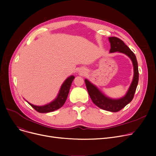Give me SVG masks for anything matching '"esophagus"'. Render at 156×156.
Wrapping results in <instances>:
<instances>
[{
  "instance_id": "obj_1",
  "label": "esophagus",
  "mask_w": 156,
  "mask_h": 156,
  "mask_svg": "<svg viewBox=\"0 0 156 156\" xmlns=\"http://www.w3.org/2000/svg\"><path fill=\"white\" fill-rule=\"evenodd\" d=\"M86 73V71L85 69H81V71H80V73L81 74V75H85Z\"/></svg>"
}]
</instances>
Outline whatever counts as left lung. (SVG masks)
<instances>
[{
	"label": "left lung",
	"mask_w": 156,
	"mask_h": 156,
	"mask_svg": "<svg viewBox=\"0 0 156 156\" xmlns=\"http://www.w3.org/2000/svg\"><path fill=\"white\" fill-rule=\"evenodd\" d=\"M109 42L111 44L110 52H118L126 54L132 60L133 66L134 75L132 82L130 85L126 95L118 99H112L107 96H105L101 90H99L96 86L93 85L91 82L85 79V82L88 94L90 97L92 102L99 108L113 112L119 111L122 108L132 101L136 91V87L138 82V62L136 56L134 53L130 50L129 48L122 41L117 37H109Z\"/></svg>",
	"instance_id": "1"
}]
</instances>
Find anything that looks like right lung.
<instances>
[{"instance_id": "add662e5", "label": "right lung", "mask_w": 156, "mask_h": 156, "mask_svg": "<svg viewBox=\"0 0 156 156\" xmlns=\"http://www.w3.org/2000/svg\"><path fill=\"white\" fill-rule=\"evenodd\" d=\"M74 79H75V76L71 75L66 80L64 81V82L61 85L59 92L58 95H57V97L52 102H50L49 104L42 106L35 105L29 102L28 104L37 112L40 113L50 112L54 111L57 109H59L64 104L66 101L67 99V97L69 92V89Z\"/></svg>"}]
</instances>
